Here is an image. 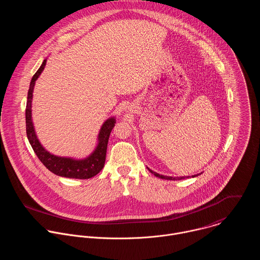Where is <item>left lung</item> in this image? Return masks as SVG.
I'll return each instance as SVG.
<instances>
[{
	"label": "left lung",
	"mask_w": 260,
	"mask_h": 260,
	"mask_svg": "<svg viewBox=\"0 0 260 260\" xmlns=\"http://www.w3.org/2000/svg\"><path fill=\"white\" fill-rule=\"evenodd\" d=\"M150 171V173H152L155 177H158V178H160V179H166V180H182V179H185V178H188V176L187 177H169V176H164V175H159V174H157L156 172H153V171H151L150 169H148ZM202 174V173H201ZM201 174H197V175H193L192 176V178H194V177H197V176H199V175H201Z\"/></svg>",
	"instance_id": "left-lung-1"
}]
</instances>
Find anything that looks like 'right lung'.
<instances>
[{
  "mask_svg": "<svg viewBox=\"0 0 260 260\" xmlns=\"http://www.w3.org/2000/svg\"><path fill=\"white\" fill-rule=\"evenodd\" d=\"M47 58L43 60L39 70L36 72L32 76L27 92V101H26V108H25V126H26V136L28 142L35 151L36 155L41 160V162L53 174L72 178V179H89L94 177L99 174L102 169L104 168L105 160H106V152H107V145L108 140L111 134V131L113 129L116 118L110 117L108 118L103 125L101 126L100 133L98 135V144L94 148V150L85 158L77 159L73 157H64V156H57L49 151H47L45 148L40 143L37 134L35 132V126L32 123L31 118V100H32V92L34 87L36 84V80L39 78L41 73L43 72L46 66Z\"/></svg>",
  "mask_w": 260,
  "mask_h": 260,
  "instance_id": "obj_1",
  "label": "right lung"
}]
</instances>
